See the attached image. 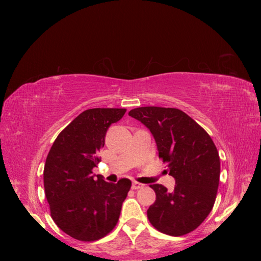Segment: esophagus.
I'll return each mask as SVG.
<instances>
[{
  "mask_svg": "<svg viewBox=\"0 0 261 261\" xmlns=\"http://www.w3.org/2000/svg\"><path fill=\"white\" fill-rule=\"evenodd\" d=\"M143 187H144V184L138 183V181H134L133 185H132V188L134 189V191H136V189H140V188H143Z\"/></svg>",
  "mask_w": 261,
  "mask_h": 261,
  "instance_id": "34e87169",
  "label": "esophagus"
}]
</instances>
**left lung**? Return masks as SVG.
<instances>
[{
  "label": "left lung",
  "instance_id": "left-lung-1",
  "mask_svg": "<svg viewBox=\"0 0 261 261\" xmlns=\"http://www.w3.org/2000/svg\"><path fill=\"white\" fill-rule=\"evenodd\" d=\"M151 132L159 158L175 178L172 193L161 184L150 185L155 201L147 210L158 231L181 236L196 230L211 212L220 180V156L209 134L175 108L143 107L128 113Z\"/></svg>",
  "mask_w": 261,
  "mask_h": 261
}]
</instances>
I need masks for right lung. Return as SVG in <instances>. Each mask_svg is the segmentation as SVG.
<instances>
[{
    "instance_id": "add662e5",
    "label": "right lung",
    "mask_w": 261,
    "mask_h": 261,
    "mask_svg": "<svg viewBox=\"0 0 261 261\" xmlns=\"http://www.w3.org/2000/svg\"><path fill=\"white\" fill-rule=\"evenodd\" d=\"M126 109L86 110L63 129L50 149L43 170V184L53 221L70 238L94 242L117 224L132 181L108 183L92 169L101 161L98 152L111 124Z\"/></svg>"
}]
</instances>
